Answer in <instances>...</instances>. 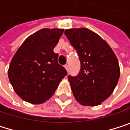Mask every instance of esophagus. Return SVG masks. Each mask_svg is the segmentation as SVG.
<instances>
[{
  "mask_svg": "<svg viewBox=\"0 0 130 130\" xmlns=\"http://www.w3.org/2000/svg\"><path fill=\"white\" fill-rule=\"evenodd\" d=\"M64 68H66V69L67 70V72H69V64H66V66H64Z\"/></svg>",
  "mask_w": 130,
  "mask_h": 130,
  "instance_id": "esophagus-1",
  "label": "esophagus"
}]
</instances>
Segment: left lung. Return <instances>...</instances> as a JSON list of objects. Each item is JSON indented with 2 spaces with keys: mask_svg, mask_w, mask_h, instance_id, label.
I'll list each match as a JSON object with an SVG mask.
<instances>
[{
  "mask_svg": "<svg viewBox=\"0 0 130 130\" xmlns=\"http://www.w3.org/2000/svg\"><path fill=\"white\" fill-rule=\"evenodd\" d=\"M64 34L81 62L78 75L68 77L75 98L82 105H99L118 83L120 72L117 56L105 40L87 28L66 29Z\"/></svg>",
  "mask_w": 130,
  "mask_h": 130,
  "instance_id": "8db88e82",
  "label": "left lung"
}]
</instances>
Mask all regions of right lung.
<instances>
[{
    "label": "right lung",
    "instance_id": "add662e5",
    "mask_svg": "<svg viewBox=\"0 0 130 130\" xmlns=\"http://www.w3.org/2000/svg\"><path fill=\"white\" fill-rule=\"evenodd\" d=\"M62 29H42L29 36L13 57L8 78L15 92L25 101L40 104L55 93L67 75L58 63L53 48L62 35Z\"/></svg>",
    "mask_w": 130,
    "mask_h": 130
}]
</instances>
